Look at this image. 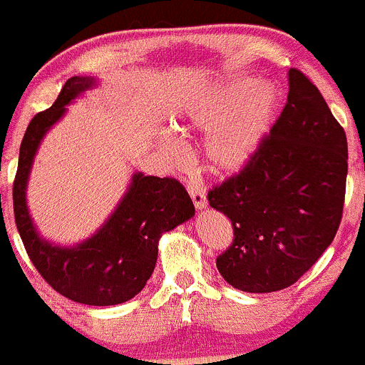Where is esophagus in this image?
<instances>
[{"label":"esophagus","instance_id":"esophagus-1","mask_svg":"<svg viewBox=\"0 0 365 365\" xmlns=\"http://www.w3.org/2000/svg\"><path fill=\"white\" fill-rule=\"evenodd\" d=\"M187 190H189L190 197H192V203L197 210L206 208V197L201 187H197L196 183H187Z\"/></svg>","mask_w":365,"mask_h":365}]
</instances>
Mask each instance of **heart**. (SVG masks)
Wrapping results in <instances>:
<instances>
[{
	"mask_svg": "<svg viewBox=\"0 0 365 365\" xmlns=\"http://www.w3.org/2000/svg\"><path fill=\"white\" fill-rule=\"evenodd\" d=\"M279 111L281 91L274 84L240 76L197 93L173 118V125L182 135L208 134L203 145L206 168L215 175H230L256 155ZM162 150L169 160L182 157V146L173 138L162 139Z\"/></svg>",
	"mask_w": 365,
	"mask_h": 365,
	"instance_id": "1",
	"label": "heart"
}]
</instances>
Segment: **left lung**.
I'll list each match as a JSON object with an SVG mask.
<instances>
[{
  "label": "left lung",
  "mask_w": 365,
  "mask_h": 365,
  "mask_svg": "<svg viewBox=\"0 0 365 365\" xmlns=\"http://www.w3.org/2000/svg\"><path fill=\"white\" fill-rule=\"evenodd\" d=\"M288 101L261 148L238 175L208 190L233 226L217 257L233 288L272 293L295 284L332 244L348 175L344 128L300 70L288 72Z\"/></svg>",
  "instance_id": "left-lung-1"
}]
</instances>
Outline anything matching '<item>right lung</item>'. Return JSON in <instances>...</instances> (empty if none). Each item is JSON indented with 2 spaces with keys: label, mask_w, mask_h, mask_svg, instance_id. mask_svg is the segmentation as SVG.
I'll return each mask as SVG.
<instances>
[{
  "label": "right lung",
  "mask_w": 365,
  "mask_h": 365,
  "mask_svg": "<svg viewBox=\"0 0 365 365\" xmlns=\"http://www.w3.org/2000/svg\"><path fill=\"white\" fill-rule=\"evenodd\" d=\"M95 83L93 77H70L56 102L29 121L14 180V215L29 259L51 288L79 304L116 305L145 288L162 233L189 220L194 205L178 180L135 173L111 217L83 244L58 247L38 237L26 205L33 157L46 132L67 111L65 106Z\"/></svg>",
  "instance_id": "1"
}]
</instances>
